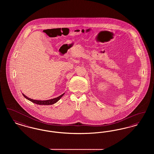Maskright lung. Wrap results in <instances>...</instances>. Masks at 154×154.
I'll list each match as a JSON object with an SVG mask.
<instances>
[{"instance_id": "obj_1", "label": "right lung", "mask_w": 154, "mask_h": 154, "mask_svg": "<svg viewBox=\"0 0 154 154\" xmlns=\"http://www.w3.org/2000/svg\"><path fill=\"white\" fill-rule=\"evenodd\" d=\"M64 94H65V93L63 94L62 95L59 96L58 97H55V98H54V99H50V100H34V99H32L30 98H29L26 96L25 95L23 94H22V95H23V96L26 99H27L28 100H29V101L32 102L36 103L37 104H39V105H51V104H53L57 102L63 96Z\"/></svg>"}]
</instances>
